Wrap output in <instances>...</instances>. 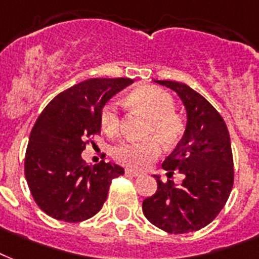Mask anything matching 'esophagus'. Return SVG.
Masks as SVG:
<instances>
[{
  "label": "esophagus",
  "mask_w": 259,
  "mask_h": 259,
  "mask_svg": "<svg viewBox=\"0 0 259 259\" xmlns=\"http://www.w3.org/2000/svg\"><path fill=\"white\" fill-rule=\"evenodd\" d=\"M125 174H127V176H130V177H140V176H142V173H139V171H135V170H131V169L125 170Z\"/></svg>",
  "instance_id": "34e87169"
}]
</instances>
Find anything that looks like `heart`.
<instances>
[{
  "label": "heart",
  "mask_w": 259,
  "mask_h": 259,
  "mask_svg": "<svg viewBox=\"0 0 259 259\" xmlns=\"http://www.w3.org/2000/svg\"><path fill=\"white\" fill-rule=\"evenodd\" d=\"M127 104L142 112L148 119L147 134L155 135L165 146L177 143L184 132V124L174 115V101L169 94L158 88L142 86L127 96ZM101 125L108 134H115L120 127V116L113 104H108L101 112ZM161 152L157 139L140 142H123L113 150V157L119 163L131 169H146Z\"/></svg>",
  "instance_id": "obj_1"
}]
</instances>
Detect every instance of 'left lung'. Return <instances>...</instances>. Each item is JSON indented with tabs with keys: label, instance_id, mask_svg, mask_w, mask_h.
<instances>
[{
	"label": "left lung",
	"instance_id": "obj_1",
	"mask_svg": "<svg viewBox=\"0 0 259 259\" xmlns=\"http://www.w3.org/2000/svg\"><path fill=\"white\" fill-rule=\"evenodd\" d=\"M177 93L186 111V127L177 147L162 167L180 170L181 185L157 180L158 189L144 198L148 222L169 234H185L205 227L219 215L234 184L231 140L219 112L190 86L176 81H155ZM167 173V174H169ZM170 178V177H169Z\"/></svg>",
	"mask_w": 259,
	"mask_h": 259
}]
</instances>
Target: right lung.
Wrapping results in <instances>:
<instances>
[{"label": "right lung", "instance_id": "obj_1", "mask_svg": "<svg viewBox=\"0 0 259 259\" xmlns=\"http://www.w3.org/2000/svg\"><path fill=\"white\" fill-rule=\"evenodd\" d=\"M130 78H90L50 101L32 128L25 178L36 204L54 219L78 223L104 205L113 178L123 176L116 163L89 165L82 159L90 136L101 131L108 100L131 85Z\"/></svg>", "mask_w": 259, "mask_h": 259}]
</instances>
